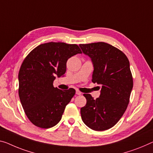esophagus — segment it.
<instances>
[{"label":"esophagus","mask_w":153,"mask_h":153,"mask_svg":"<svg viewBox=\"0 0 153 153\" xmlns=\"http://www.w3.org/2000/svg\"><path fill=\"white\" fill-rule=\"evenodd\" d=\"M76 94L77 95H81L82 93H81V91H80L79 90H76Z\"/></svg>","instance_id":"34e87169"}]
</instances>
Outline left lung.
<instances>
[{"label":"left lung","mask_w":153,"mask_h":153,"mask_svg":"<svg viewBox=\"0 0 153 153\" xmlns=\"http://www.w3.org/2000/svg\"><path fill=\"white\" fill-rule=\"evenodd\" d=\"M79 46L93 62L91 81L102 85L96 100L83 94L87 103L81 109L82 120L92 130H107L120 120L129 103L133 86L129 61L123 51L105 42Z\"/></svg>","instance_id":"left-lung-1"}]
</instances>
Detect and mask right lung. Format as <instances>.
<instances>
[{"label": "right lung", "mask_w": 153, "mask_h": 153, "mask_svg": "<svg viewBox=\"0 0 153 153\" xmlns=\"http://www.w3.org/2000/svg\"><path fill=\"white\" fill-rule=\"evenodd\" d=\"M78 53L82 52L76 44L51 42L37 46L23 61L18 94L25 114L35 126L51 128L62 119L76 91L61 90L53 81L56 76L65 74L68 59Z\"/></svg>", "instance_id": "right-lung-1"}]
</instances>
